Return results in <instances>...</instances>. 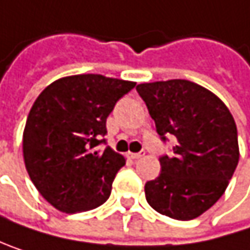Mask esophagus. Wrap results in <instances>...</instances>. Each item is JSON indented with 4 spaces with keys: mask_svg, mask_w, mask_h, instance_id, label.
I'll list each match as a JSON object with an SVG mask.
<instances>
[{
    "mask_svg": "<svg viewBox=\"0 0 250 250\" xmlns=\"http://www.w3.org/2000/svg\"><path fill=\"white\" fill-rule=\"evenodd\" d=\"M132 160H137V159H140V157H143V153H129L128 154Z\"/></svg>",
    "mask_w": 250,
    "mask_h": 250,
    "instance_id": "34e87169",
    "label": "esophagus"
}]
</instances>
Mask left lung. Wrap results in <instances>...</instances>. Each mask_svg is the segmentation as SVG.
<instances>
[{
  "label": "left lung",
  "instance_id": "8db88e82",
  "mask_svg": "<svg viewBox=\"0 0 250 250\" xmlns=\"http://www.w3.org/2000/svg\"><path fill=\"white\" fill-rule=\"evenodd\" d=\"M137 91L156 122L157 134L176 138L162 172L146 184L147 202L175 220H192L224 193L239 163L237 128L227 106L188 80L144 83Z\"/></svg>",
  "mask_w": 250,
  "mask_h": 250
}]
</instances>
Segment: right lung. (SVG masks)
<instances>
[{
  "label": "right lung",
  "mask_w": 250,
  "mask_h": 250,
  "mask_svg": "<svg viewBox=\"0 0 250 250\" xmlns=\"http://www.w3.org/2000/svg\"><path fill=\"white\" fill-rule=\"evenodd\" d=\"M134 81L100 74L63 77L35 100L23 132V157L39 193L57 209L75 214L107 201L124 156L104 143L106 119Z\"/></svg>",
  "instance_id": "right-lung-1"
}]
</instances>
